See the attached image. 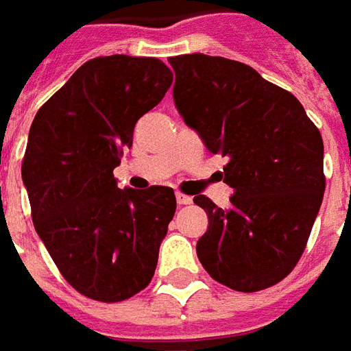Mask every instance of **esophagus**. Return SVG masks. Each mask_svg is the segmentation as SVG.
<instances>
[{
	"label": "esophagus",
	"instance_id": "1",
	"mask_svg": "<svg viewBox=\"0 0 351 351\" xmlns=\"http://www.w3.org/2000/svg\"><path fill=\"white\" fill-rule=\"evenodd\" d=\"M191 201H193V199H191L190 195H184L180 191H176V203H178V205H191Z\"/></svg>",
	"mask_w": 351,
	"mask_h": 351
}]
</instances>
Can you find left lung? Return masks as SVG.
<instances>
[{"instance_id": "left-lung-1", "label": "left lung", "mask_w": 351, "mask_h": 351, "mask_svg": "<svg viewBox=\"0 0 351 351\" xmlns=\"http://www.w3.org/2000/svg\"><path fill=\"white\" fill-rule=\"evenodd\" d=\"M173 97L206 150L228 156L229 208L205 195L208 229L197 258L223 286L252 293L278 284L301 259L325 191L324 141L304 108L250 65L206 54L169 58Z\"/></svg>"}]
</instances>
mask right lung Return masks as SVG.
Returning <instances> with one entry per match:
<instances>
[{
  "mask_svg": "<svg viewBox=\"0 0 351 351\" xmlns=\"http://www.w3.org/2000/svg\"><path fill=\"white\" fill-rule=\"evenodd\" d=\"M158 58H93L34 118L22 180L50 258L79 293L118 302L145 289L176 210L173 188L133 190L112 175L133 130L171 86Z\"/></svg>",
  "mask_w": 351,
  "mask_h": 351,
  "instance_id": "add662e5",
  "label": "right lung"
}]
</instances>
